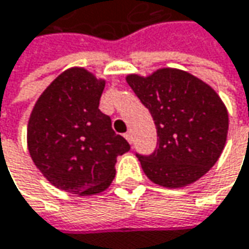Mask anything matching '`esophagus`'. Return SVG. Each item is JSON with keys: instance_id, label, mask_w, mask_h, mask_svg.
Segmentation results:
<instances>
[{"instance_id": "obj_1", "label": "esophagus", "mask_w": 249, "mask_h": 249, "mask_svg": "<svg viewBox=\"0 0 249 249\" xmlns=\"http://www.w3.org/2000/svg\"><path fill=\"white\" fill-rule=\"evenodd\" d=\"M124 137H125V138H126V141H128L129 144H132V141H134V140H132V134H131L129 131H128V132L125 134Z\"/></svg>"}]
</instances>
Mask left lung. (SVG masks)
I'll return each instance as SVG.
<instances>
[{"mask_svg":"<svg viewBox=\"0 0 249 249\" xmlns=\"http://www.w3.org/2000/svg\"><path fill=\"white\" fill-rule=\"evenodd\" d=\"M128 85L152 115L158 142L137 154L148 178L165 188L195 182L218 161L228 134V112L214 89L190 72L161 68L128 75Z\"/></svg>","mask_w":249,"mask_h":249,"instance_id":"1","label":"left lung"}]
</instances>
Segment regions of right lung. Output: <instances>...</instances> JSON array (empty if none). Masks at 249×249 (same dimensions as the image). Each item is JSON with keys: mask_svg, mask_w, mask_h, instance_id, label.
<instances>
[{"mask_svg": "<svg viewBox=\"0 0 249 249\" xmlns=\"http://www.w3.org/2000/svg\"><path fill=\"white\" fill-rule=\"evenodd\" d=\"M105 81L71 68L41 94L28 121L27 141L36 168L59 190L92 195L107 190L117 157L129 151L111 118L100 111Z\"/></svg>", "mask_w": 249, "mask_h": 249, "instance_id": "right-lung-1", "label": "right lung"}]
</instances>
